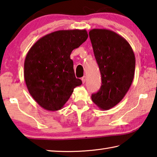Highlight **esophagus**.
Returning <instances> with one entry per match:
<instances>
[{"mask_svg":"<svg viewBox=\"0 0 157 157\" xmlns=\"http://www.w3.org/2000/svg\"><path fill=\"white\" fill-rule=\"evenodd\" d=\"M82 83L83 84H84L85 83V82H86V77L85 76H84V77H82Z\"/></svg>","mask_w":157,"mask_h":157,"instance_id":"1","label":"esophagus"}]
</instances>
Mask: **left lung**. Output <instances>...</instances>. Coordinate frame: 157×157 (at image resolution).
<instances>
[{
  "mask_svg": "<svg viewBox=\"0 0 157 157\" xmlns=\"http://www.w3.org/2000/svg\"><path fill=\"white\" fill-rule=\"evenodd\" d=\"M89 37L101 76L100 89L91 99L100 110H109L122 100L132 84L135 53L126 39L111 30L93 29Z\"/></svg>",
  "mask_w": 157,
  "mask_h": 157,
  "instance_id": "obj_1",
  "label": "left lung"
}]
</instances>
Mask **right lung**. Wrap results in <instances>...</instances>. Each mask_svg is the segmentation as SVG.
I'll return each instance as SVG.
<instances>
[{
	"label": "right lung",
	"instance_id": "obj_1",
	"mask_svg": "<svg viewBox=\"0 0 157 157\" xmlns=\"http://www.w3.org/2000/svg\"><path fill=\"white\" fill-rule=\"evenodd\" d=\"M86 29L59 30L42 37L28 51L24 78L31 97L44 109L60 110L82 84L70 56L86 40Z\"/></svg>",
	"mask_w": 157,
	"mask_h": 157
}]
</instances>
